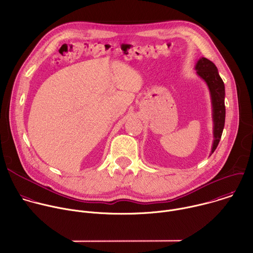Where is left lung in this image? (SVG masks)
Listing matches in <instances>:
<instances>
[{
  "instance_id": "8db88e82",
  "label": "left lung",
  "mask_w": 253,
  "mask_h": 253,
  "mask_svg": "<svg viewBox=\"0 0 253 253\" xmlns=\"http://www.w3.org/2000/svg\"><path fill=\"white\" fill-rule=\"evenodd\" d=\"M195 70L197 75L206 83L212 105V121H213V143L210 155L215 151L220 141L224 123H225V87L219 76L217 67L210 60L202 57L196 65Z\"/></svg>"
}]
</instances>
